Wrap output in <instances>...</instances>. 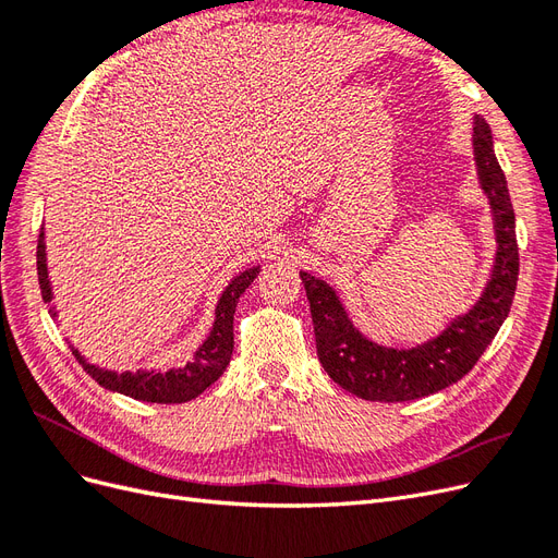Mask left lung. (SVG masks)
Returning a JSON list of instances; mask_svg holds the SVG:
<instances>
[{
	"label": "left lung",
	"mask_w": 558,
	"mask_h": 558,
	"mask_svg": "<svg viewBox=\"0 0 558 558\" xmlns=\"http://www.w3.org/2000/svg\"><path fill=\"white\" fill-rule=\"evenodd\" d=\"M472 154L494 216L496 256L480 300L447 320L430 340L410 349L369 340L353 326L340 293L328 281L305 269L300 272L314 320L318 361L344 391L373 402H404L442 391L470 373L508 318L519 275L514 209L494 154L492 128L477 113L472 118Z\"/></svg>",
	"instance_id": "left-lung-1"
}]
</instances>
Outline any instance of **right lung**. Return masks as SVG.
I'll list each match as a JSON object with an SVG mask.
<instances>
[{"instance_id": "add662e5", "label": "right lung", "mask_w": 558, "mask_h": 558, "mask_svg": "<svg viewBox=\"0 0 558 558\" xmlns=\"http://www.w3.org/2000/svg\"><path fill=\"white\" fill-rule=\"evenodd\" d=\"M37 272H39L41 298L46 302H50L53 300V283H50V277H48L44 226L39 232V244H37ZM258 272H260V265H253L228 281L221 298H218V302H216L211 330L207 332L205 340L197 344L193 359L179 367H170V369L140 367V369H134V373L132 369H125V373H116V369H107V367H99V365L90 363L70 340L66 342H70V349L76 356V361L83 365V369H86V373L99 386H105L107 391L121 393V396L142 400V402H158V404L189 402V400L197 398L199 393H205L207 388L226 373V367L232 356V347H234V337H232L234 310H238V302H240L242 293L253 283V279L258 277ZM48 314L53 316L56 324H60L56 305L48 307Z\"/></svg>"}]
</instances>
